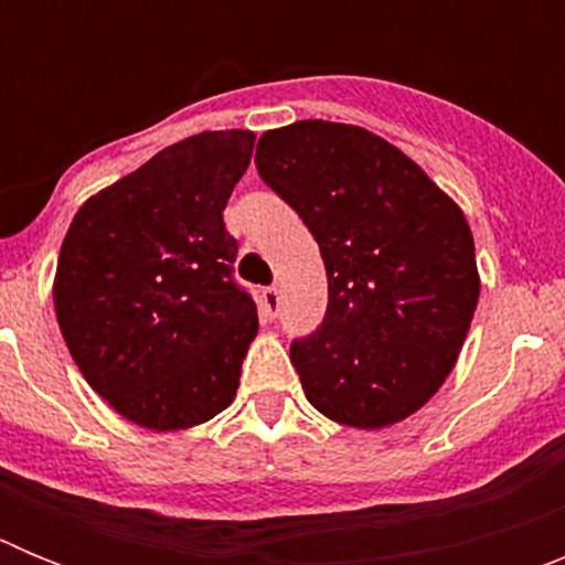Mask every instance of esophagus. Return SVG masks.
I'll list each match as a JSON object with an SVG mask.
<instances>
[{"label": "esophagus", "mask_w": 565, "mask_h": 565, "mask_svg": "<svg viewBox=\"0 0 565 565\" xmlns=\"http://www.w3.org/2000/svg\"><path fill=\"white\" fill-rule=\"evenodd\" d=\"M259 302H263V313H266L268 319H274L279 313V306H282V297H279L277 288H266L263 297H259Z\"/></svg>", "instance_id": "obj_1"}]
</instances>
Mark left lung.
<instances>
[{
	"mask_svg": "<svg viewBox=\"0 0 565 565\" xmlns=\"http://www.w3.org/2000/svg\"><path fill=\"white\" fill-rule=\"evenodd\" d=\"M254 163L326 263V319L291 344L308 402L359 430L413 416L456 367L481 294L458 203L402 149L353 124L268 129Z\"/></svg>",
	"mask_w": 565,
	"mask_h": 565,
	"instance_id": "8db88e82",
	"label": "left lung"
}]
</instances>
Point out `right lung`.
Segmentation results:
<instances>
[{
    "label": "right lung",
    "instance_id": "1",
    "mask_svg": "<svg viewBox=\"0 0 565 565\" xmlns=\"http://www.w3.org/2000/svg\"><path fill=\"white\" fill-rule=\"evenodd\" d=\"M252 129L201 132L93 194L62 243L53 302L89 387L138 427L186 430L237 396L257 337L223 209Z\"/></svg>",
    "mask_w": 565,
    "mask_h": 565
}]
</instances>
